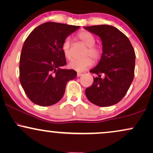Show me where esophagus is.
<instances>
[{"label":"esophagus","instance_id":"1","mask_svg":"<svg viewBox=\"0 0 153 153\" xmlns=\"http://www.w3.org/2000/svg\"><path fill=\"white\" fill-rule=\"evenodd\" d=\"M82 74L81 73H77V77H80V76H81V75H82Z\"/></svg>","mask_w":153,"mask_h":153}]
</instances>
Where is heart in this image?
<instances>
[{
  "mask_svg": "<svg viewBox=\"0 0 153 153\" xmlns=\"http://www.w3.org/2000/svg\"><path fill=\"white\" fill-rule=\"evenodd\" d=\"M78 38L88 46V49L85 52V56H90L94 60H98L101 56V50L100 48L94 46L95 39L94 36L87 31H83L78 34ZM71 41L70 38H66L62 44V51L65 57L70 60L72 58V51H71ZM93 61L90 56L83 58L82 59H73L68 63L69 68L78 72H82L87 70L92 66Z\"/></svg>",
  "mask_w": 153,
  "mask_h": 153,
  "instance_id": "heart-1",
  "label": "heart"
}]
</instances>
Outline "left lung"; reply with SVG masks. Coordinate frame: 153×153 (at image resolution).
Returning a JSON list of instances; mask_svg holds the SVG:
<instances>
[{"mask_svg": "<svg viewBox=\"0 0 153 153\" xmlns=\"http://www.w3.org/2000/svg\"><path fill=\"white\" fill-rule=\"evenodd\" d=\"M84 28L99 36L102 43L100 62L90 71L97 77H94L93 84L86 89L85 94L95 105H114L123 99L133 80L134 49L128 38L114 27L101 25Z\"/></svg>", "mask_w": 153, "mask_h": 153, "instance_id": "8db88e82", "label": "left lung"}]
</instances>
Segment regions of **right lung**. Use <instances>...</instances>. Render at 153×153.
<instances>
[{"mask_svg":"<svg viewBox=\"0 0 153 153\" xmlns=\"http://www.w3.org/2000/svg\"><path fill=\"white\" fill-rule=\"evenodd\" d=\"M79 27L46 22L26 39L20 55V82L33 103L42 107L57 103L64 94L67 82L76 77V71L62 68L66 65L62 44Z\"/></svg>","mask_w":153,"mask_h":153,"instance_id":"right-lung-1","label":"right lung"}]
</instances>
